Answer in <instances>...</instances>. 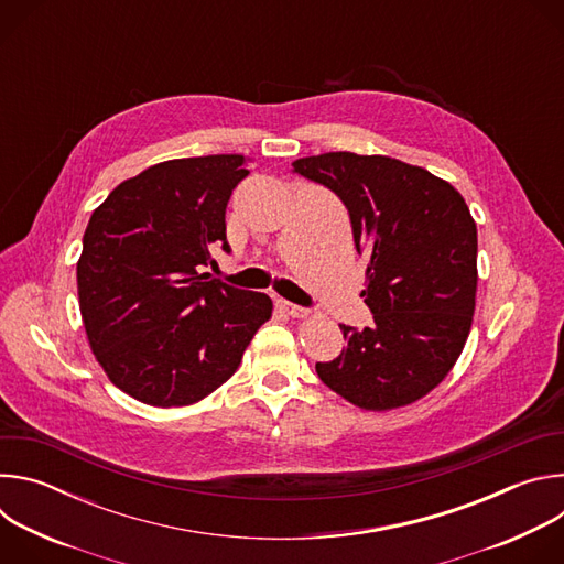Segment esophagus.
<instances>
[{
  "mask_svg": "<svg viewBox=\"0 0 564 564\" xmlns=\"http://www.w3.org/2000/svg\"><path fill=\"white\" fill-rule=\"evenodd\" d=\"M276 305H279L281 312H285V314L292 316V318H305V316L310 314L305 307H299V305H294V303H290V301H283V299H279Z\"/></svg>",
  "mask_w": 564,
  "mask_h": 564,
  "instance_id": "esophagus-1",
  "label": "esophagus"
}]
</instances>
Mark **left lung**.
<instances>
[{
	"label": "left lung",
	"instance_id": "left-lung-1",
	"mask_svg": "<svg viewBox=\"0 0 564 564\" xmlns=\"http://www.w3.org/2000/svg\"><path fill=\"white\" fill-rule=\"evenodd\" d=\"M294 172L333 189L368 252L366 305L375 324L339 326L348 348L316 375L361 411L411 406L453 370L473 326L477 227L462 194L390 155L330 151Z\"/></svg>",
	"mask_w": 564,
	"mask_h": 564
}]
</instances>
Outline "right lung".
Wrapping results in <instances>:
<instances>
[{"instance_id":"right-lung-1","label":"right lung","mask_w":564,"mask_h":564,"mask_svg":"<svg viewBox=\"0 0 564 564\" xmlns=\"http://www.w3.org/2000/svg\"><path fill=\"white\" fill-rule=\"evenodd\" d=\"M246 155L158 163L91 214L77 259L85 333L111 383L142 404L189 406L240 366L272 299L207 281Z\"/></svg>"}]
</instances>
